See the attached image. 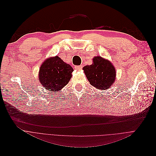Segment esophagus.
<instances>
[{"label":"esophagus","mask_w":156,"mask_h":156,"mask_svg":"<svg viewBox=\"0 0 156 156\" xmlns=\"http://www.w3.org/2000/svg\"><path fill=\"white\" fill-rule=\"evenodd\" d=\"M75 69L77 71H79L82 69V66H75Z\"/></svg>","instance_id":"obj_1"}]
</instances>
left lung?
I'll list each match as a JSON object with an SVG mask.
<instances>
[{
  "instance_id": "obj_1",
  "label": "left lung",
  "mask_w": 156,
  "mask_h": 156,
  "mask_svg": "<svg viewBox=\"0 0 156 156\" xmlns=\"http://www.w3.org/2000/svg\"><path fill=\"white\" fill-rule=\"evenodd\" d=\"M83 69L91 85L99 90H106L115 81L116 69L114 66L100 56L94 57L92 64L85 66Z\"/></svg>"
}]
</instances>
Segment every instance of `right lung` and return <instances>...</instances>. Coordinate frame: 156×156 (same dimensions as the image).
Here are the masks:
<instances>
[{
	"label": "right lung",
	"instance_id": "right-lung-1",
	"mask_svg": "<svg viewBox=\"0 0 156 156\" xmlns=\"http://www.w3.org/2000/svg\"><path fill=\"white\" fill-rule=\"evenodd\" d=\"M73 69L56 56L46 59L41 65L39 81L48 90L60 92L69 81Z\"/></svg>",
	"mask_w": 156,
	"mask_h": 156
}]
</instances>
